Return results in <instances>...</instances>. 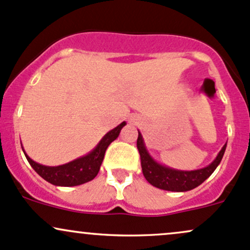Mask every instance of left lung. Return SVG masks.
Instances as JSON below:
<instances>
[{
  "mask_svg": "<svg viewBox=\"0 0 250 250\" xmlns=\"http://www.w3.org/2000/svg\"><path fill=\"white\" fill-rule=\"evenodd\" d=\"M136 145H138L140 156H141L142 173L147 182L160 190L172 192L190 191L205 182L217 168L227 148L226 144L218 152L217 156L213 159L212 163L208 166L198 169H192V171H184V169L172 168V167L158 163L148 152L145 140L140 131Z\"/></svg>",
  "mask_w": 250,
  "mask_h": 250,
  "instance_id": "8db88e82",
  "label": "left lung"
}]
</instances>
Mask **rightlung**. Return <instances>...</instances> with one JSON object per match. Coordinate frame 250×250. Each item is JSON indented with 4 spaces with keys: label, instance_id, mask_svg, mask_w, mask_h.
Listing matches in <instances>:
<instances>
[{
    "label": "right lung",
    "instance_id": "add662e5",
    "mask_svg": "<svg viewBox=\"0 0 250 250\" xmlns=\"http://www.w3.org/2000/svg\"><path fill=\"white\" fill-rule=\"evenodd\" d=\"M125 122H122L121 125L115 127L114 129L105 134L101 141L96 145V147L92 150H90L87 154H85L81 158H77L70 163L64 164L59 166H45L37 161L32 160L27 153L24 152L23 147L22 150L26 155L27 160L31 164V166L34 168V171L40 175L41 178L46 182L53 184L56 186H65V188H71V186H78L82 184H85L90 180H92L100 172L101 165L103 163L104 154L109 145L114 140L119 138L120 131L125 125ZM22 146V145H21Z\"/></svg>",
    "mask_w": 250,
    "mask_h": 250
}]
</instances>
